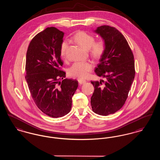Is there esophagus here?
Listing matches in <instances>:
<instances>
[{
	"label": "esophagus",
	"instance_id": "1",
	"mask_svg": "<svg viewBox=\"0 0 160 160\" xmlns=\"http://www.w3.org/2000/svg\"><path fill=\"white\" fill-rule=\"evenodd\" d=\"M77 80H78L79 84H83L86 82V81L85 80H82V79H80V78H78Z\"/></svg>",
	"mask_w": 160,
	"mask_h": 160
}]
</instances>
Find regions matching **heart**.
Masks as SVG:
<instances>
[{
  "mask_svg": "<svg viewBox=\"0 0 160 160\" xmlns=\"http://www.w3.org/2000/svg\"><path fill=\"white\" fill-rule=\"evenodd\" d=\"M72 39L77 44L84 49L89 50L92 56L95 59L101 58L106 50V42L103 39L95 41V37L85 31H80L76 32L72 37ZM68 48L67 41H63L60 47L61 57L65 58ZM93 68L91 62H77L69 68L68 74L70 76L79 78H85Z\"/></svg>",
  "mask_w": 160,
  "mask_h": 160,
  "instance_id": "obj_1",
  "label": "heart"
}]
</instances>
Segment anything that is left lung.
Returning a JSON list of instances; mask_svg holds the SVG:
<instances>
[{
	"mask_svg": "<svg viewBox=\"0 0 160 160\" xmlns=\"http://www.w3.org/2000/svg\"><path fill=\"white\" fill-rule=\"evenodd\" d=\"M95 32L106 42V50L95 69L106 80L91 81L95 88L91 98L92 111L107 116L120 110L128 98L135 76L134 55L127 39L114 27L104 25Z\"/></svg>",
	"mask_w": 160,
	"mask_h": 160,
	"instance_id": "8db88e82",
	"label": "left lung"
}]
</instances>
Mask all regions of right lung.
Returning <instances> with one entry per match:
<instances>
[{
    "mask_svg": "<svg viewBox=\"0 0 160 160\" xmlns=\"http://www.w3.org/2000/svg\"><path fill=\"white\" fill-rule=\"evenodd\" d=\"M63 35L54 27L38 33L31 40L26 59L25 78L31 96L41 112L55 118L70 112L78 87L76 80L65 78L66 73L61 68Z\"/></svg>",
    "mask_w": 160,
    "mask_h": 160,
    "instance_id": "right-lung-1",
    "label": "right lung"
}]
</instances>
